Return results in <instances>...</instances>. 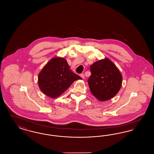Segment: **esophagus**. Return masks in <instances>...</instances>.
I'll return each instance as SVG.
<instances>
[{
	"label": "esophagus",
	"mask_w": 154,
	"mask_h": 154,
	"mask_svg": "<svg viewBox=\"0 0 154 154\" xmlns=\"http://www.w3.org/2000/svg\"><path fill=\"white\" fill-rule=\"evenodd\" d=\"M80 76H81L83 79H85V75H84V74H83V73L80 74Z\"/></svg>",
	"instance_id": "34e87169"
}]
</instances>
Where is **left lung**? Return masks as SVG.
<instances>
[{"instance_id":"left-lung-1","label":"left lung","mask_w":154,"mask_h":154,"mask_svg":"<svg viewBox=\"0 0 154 154\" xmlns=\"http://www.w3.org/2000/svg\"><path fill=\"white\" fill-rule=\"evenodd\" d=\"M90 70L88 83L93 96L101 101L114 97L121 88L123 79L115 65L105 58L93 63Z\"/></svg>"}]
</instances>
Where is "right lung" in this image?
I'll return each mask as SVG.
<instances>
[{
  "label": "right lung",
  "instance_id": "add662e5",
  "mask_svg": "<svg viewBox=\"0 0 154 154\" xmlns=\"http://www.w3.org/2000/svg\"><path fill=\"white\" fill-rule=\"evenodd\" d=\"M81 79L70 69L63 58H52L38 75V85L46 96L56 98L64 92L74 81Z\"/></svg>",
  "mask_w": 154,
  "mask_h": 154
}]
</instances>
